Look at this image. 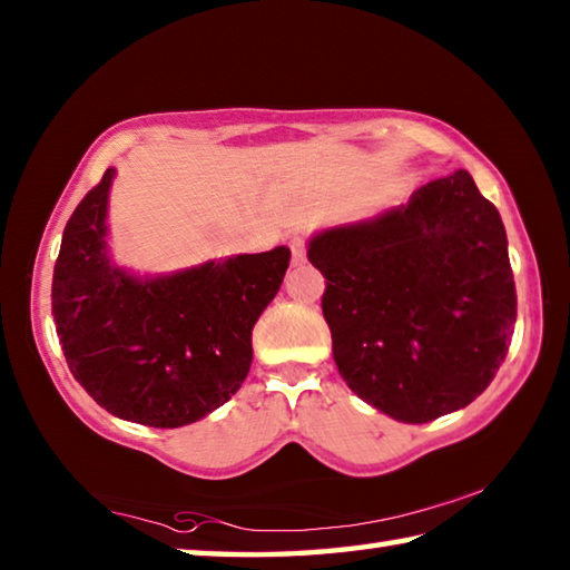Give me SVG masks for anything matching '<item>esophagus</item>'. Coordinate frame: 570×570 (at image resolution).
<instances>
[{
	"label": "esophagus",
	"mask_w": 570,
	"mask_h": 570,
	"mask_svg": "<svg viewBox=\"0 0 570 570\" xmlns=\"http://www.w3.org/2000/svg\"><path fill=\"white\" fill-rule=\"evenodd\" d=\"M288 248H292L294 264H302L306 258V238L304 236H292V240H288Z\"/></svg>",
	"instance_id": "obj_1"
}]
</instances>
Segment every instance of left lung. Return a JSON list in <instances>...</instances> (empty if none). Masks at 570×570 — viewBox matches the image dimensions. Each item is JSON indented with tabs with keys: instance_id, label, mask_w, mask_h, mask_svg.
<instances>
[{
	"instance_id": "8db88e82",
	"label": "left lung",
	"mask_w": 570,
	"mask_h": 570,
	"mask_svg": "<svg viewBox=\"0 0 570 570\" xmlns=\"http://www.w3.org/2000/svg\"><path fill=\"white\" fill-rule=\"evenodd\" d=\"M308 262L334 362L354 394L400 422H432L493 382L515 326L505 226L468 170L410 204L324 230Z\"/></svg>"
}]
</instances>
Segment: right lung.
Listing matches in <instances>:
<instances>
[{"label": "right lung", "instance_id": "right-lung-1", "mask_svg": "<svg viewBox=\"0 0 570 570\" xmlns=\"http://www.w3.org/2000/svg\"><path fill=\"white\" fill-rule=\"evenodd\" d=\"M112 176L105 170L65 226L52 276L57 336L72 377L100 407L148 428H180L244 384L250 332L282 286L292 250L240 254L142 282L115 268L105 250Z\"/></svg>", "mask_w": 570, "mask_h": 570}]
</instances>
